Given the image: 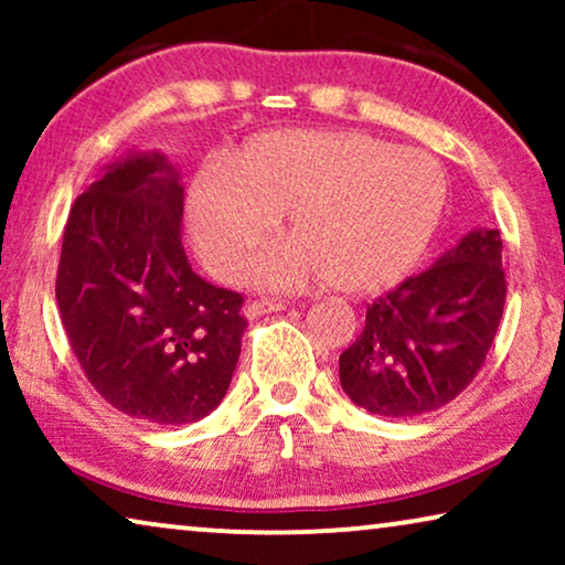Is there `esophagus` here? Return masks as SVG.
Returning a JSON list of instances; mask_svg holds the SVG:
<instances>
[{
    "mask_svg": "<svg viewBox=\"0 0 565 565\" xmlns=\"http://www.w3.org/2000/svg\"><path fill=\"white\" fill-rule=\"evenodd\" d=\"M285 300H269V298H257V300H249V306H246V316L249 319H257V316H265V313H275V311H285Z\"/></svg>",
    "mask_w": 565,
    "mask_h": 565,
    "instance_id": "esophagus-1",
    "label": "esophagus"
}]
</instances>
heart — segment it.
Listing matches in <instances>:
<instances>
[{
	"mask_svg": "<svg viewBox=\"0 0 565 565\" xmlns=\"http://www.w3.org/2000/svg\"><path fill=\"white\" fill-rule=\"evenodd\" d=\"M445 203V172L424 151L362 130L290 128L200 167L184 221L200 259L238 280L288 211L296 242L262 257L257 280L275 288L329 280L370 296L412 275Z\"/></svg>",
	"mask_w": 565,
	"mask_h": 565,
	"instance_id": "heart-1",
	"label": "heart"
}]
</instances>
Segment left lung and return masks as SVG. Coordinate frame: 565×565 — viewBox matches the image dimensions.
Segmentation results:
<instances>
[{
  "instance_id": "1",
  "label": "left lung",
  "mask_w": 565,
  "mask_h": 565,
  "mask_svg": "<svg viewBox=\"0 0 565 565\" xmlns=\"http://www.w3.org/2000/svg\"><path fill=\"white\" fill-rule=\"evenodd\" d=\"M504 303L499 231H470L367 306L365 329L339 354V383L354 404L391 419L443 408L483 367Z\"/></svg>"
}]
</instances>
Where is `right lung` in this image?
Segmentation results:
<instances>
[{
  "instance_id": "add662e5",
  "label": "right lung",
  "mask_w": 565,
  "mask_h": 565,
  "mask_svg": "<svg viewBox=\"0 0 565 565\" xmlns=\"http://www.w3.org/2000/svg\"><path fill=\"white\" fill-rule=\"evenodd\" d=\"M184 188L161 153L107 167L74 200L56 273L61 323L99 396L151 424L203 419L226 396L242 292L192 273Z\"/></svg>"
}]
</instances>
